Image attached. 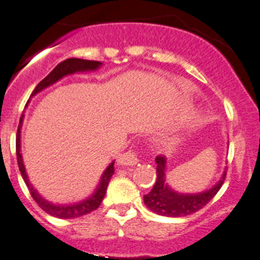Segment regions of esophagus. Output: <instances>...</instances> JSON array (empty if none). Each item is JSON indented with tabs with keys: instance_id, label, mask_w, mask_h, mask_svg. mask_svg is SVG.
Listing matches in <instances>:
<instances>
[{
	"instance_id": "esophagus-1",
	"label": "esophagus",
	"mask_w": 260,
	"mask_h": 260,
	"mask_svg": "<svg viewBox=\"0 0 260 260\" xmlns=\"http://www.w3.org/2000/svg\"><path fill=\"white\" fill-rule=\"evenodd\" d=\"M116 163L119 166H136L138 163V157L133 150H129V151L124 152V154L119 155Z\"/></svg>"
}]
</instances>
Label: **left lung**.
Listing matches in <instances>:
<instances>
[{
  "instance_id": "left-lung-1",
  "label": "left lung",
  "mask_w": 260,
  "mask_h": 260,
  "mask_svg": "<svg viewBox=\"0 0 260 260\" xmlns=\"http://www.w3.org/2000/svg\"><path fill=\"white\" fill-rule=\"evenodd\" d=\"M155 163L156 182L152 190L144 196V203L151 212L164 217H186L200 210L214 198L225 178L224 171L219 181L209 190L196 193H182L173 190L167 182V157L157 156Z\"/></svg>"
}]
</instances>
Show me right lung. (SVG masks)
<instances>
[{"mask_svg":"<svg viewBox=\"0 0 260 260\" xmlns=\"http://www.w3.org/2000/svg\"><path fill=\"white\" fill-rule=\"evenodd\" d=\"M103 65V62L100 61H91V60H83V59H67L65 61L60 62L59 65H56V68L50 73V74L46 77L43 81H41L37 84V87L35 88V91L31 92L30 97L36 96L37 93H40L41 91H43L47 87L52 86L56 82H59L60 79H62L67 75L75 74V73H86V72H94L99 68ZM29 104V101H28ZM26 104L25 106H28ZM24 120V114L21 115L20 122H19V128L18 133H16V156H18V166L19 171H20L21 177H23L24 182H25L26 187L29 188V192H30L31 198L35 199L36 203L40 205L41 209L45 210L46 213H48L52 217L56 218H62V219H72V218H78L82 215H86L88 213L93 212L97 208L100 207L101 201L104 200L106 193V188H108L109 181L113 177L114 174V161H111L108 166V168L104 171L103 176H101L100 181H99V185L94 188L93 193L86 198L84 200L78 201V203L74 204H53L51 201L46 200L35 187L30 183L28 178V174H26L25 166H24L23 161V155H21V125H23Z\"/></svg>","mask_w":260,"mask_h":260,"instance_id":"1","label":"right lung"}]
</instances>
